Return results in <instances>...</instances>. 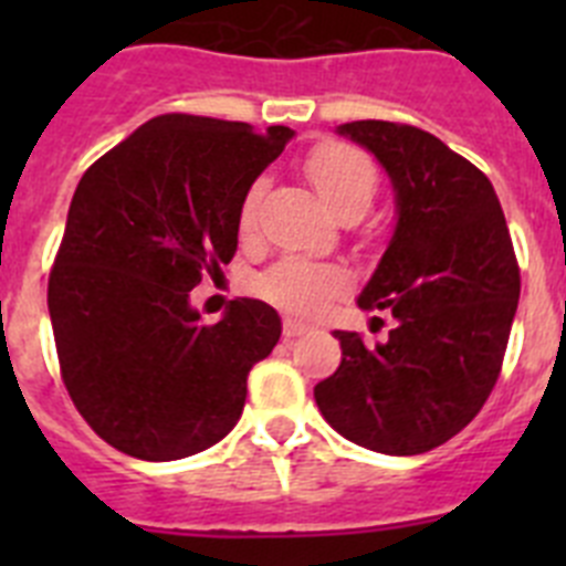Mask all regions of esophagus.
Masks as SVG:
<instances>
[{
	"label": "esophagus",
	"mask_w": 566,
	"mask_h": 566,
	"mask_svg": "<svg viewBox=\"0 0 566 566\" xmlns=\"http://www.w3.org/2000/svg\"><path fill=\"white\" fill-rule=\"evenodd\" d=\"M308 323H303V319H283V337L286 339H294V337H300V334H306L308 332Z\"/></svg>",
	"instance_id": "obj_1"
}]
</instances>
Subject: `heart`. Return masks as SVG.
Wrapping results in <instances>:
<instances>
[{
	"label": "heart",
	"mask_w": 566,
	"mask_h": 566,
	"mask_svg": "<svg viewBox=\"0 0 566 566\" xmlns=\"http://www.w3.org/2000/svg\"><path fill=\"white\" fill-rule=\"evenodd\" d=\"M306 175L317 195L337 218L357 221L368 212L379 192V169L365 149L343 142H323L306 155ZM266 192V178L249 184L238 209V232L243 240L258 234L260 201ZM352 286V277L337 263H308L286 258L254 280V292L272 306L294 314H317L337 294Z\"/></svg>",
	"instance_id": "1"
}]
</instances>
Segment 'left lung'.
<instances>
[{"instance_id":"obj_1","label":"left lung","mask_w":566,"mask_h":566,"mask_svg":"<svg viewBox=\"0 0 566 566\" xmlns=\"http://www.w3.org/2000/svg\"><path fill=\"white\" fill-rule=\"evenodd\" d=\"M397 189L391 247L359 294L391 312L379 345L334 332L339 368L314 399L334 431L368 451L417 457L482 411L507 352L522 272L496 189L479 167L411 124L352 122Z\"/></svg>"}]
</instances>
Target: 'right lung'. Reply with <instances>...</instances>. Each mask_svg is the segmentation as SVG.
Wrapping results in <instances>:
<instances>
[{"mask_svg": "<svg viewBox=\"0 0 566 566\" xmlns=\"http://www.w3.org/2000/svg\"><path fill=\"white\" fill-rule=\"evenodd\" d=\"M289 138V127L167 113L82 175L48 308L64 388L115 451L172 462L240 419L280 317L238 297L221 323H203L189 292L232 260L240 201Z\"/></svg>", "mask_w": 566, "mask_h": 566, "instance_id": "add662e5", "label": "right lung"}]
</instances>
